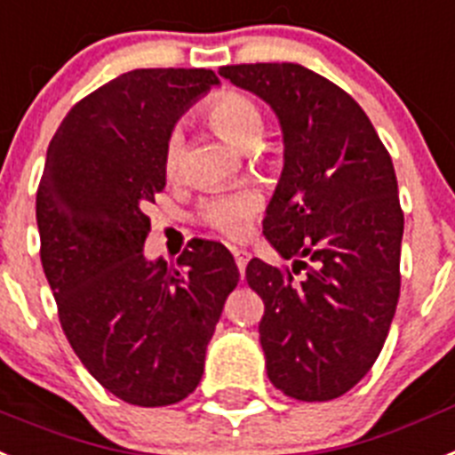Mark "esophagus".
<instances>
[{
	"instance_id": "34e87169",
	"label": "esophagus",
	"mask_w": 455,
	"mask_h": 455,
	"mask_svg": "<svg viewBox=\"0 0 455 455\" xmlns=\"http://www.w3.org/2000/svg\"><path fill=\"white\" fill-rule=\"evenodd\" d=\"M234 259H235V266H238L240 275H245V268H247V261H250V251L247 250H240V247H234Z\"/></svg>"
}]
</instances>
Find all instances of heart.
Listing matches in <instances>:
<instances>
[{"mask_svg":"<svg viewBox=\"0 0 455 455\" xmlns=\"http://www.w3.org/2000/svg\"><path fill=\"white\" fill-rule=\"evenodd\" d=\"M205 117L212 124L221 139L234 143L235 148H254L263 136V116L259 106L250 97L240 92L227 90L220 92L205 104ZM182 162V133L175 129L169 133L166 145H164V171L169 175L178 173ZM261 208V196L251 189H240V192L220 194L210 198L201 210V217L208 227H212L220 234L228 238H240L247 234L251 217Z\"/></svg>","mask_w":455,"mask_h":455,"instance_id":"b5f03b06","label":"heart"}]
</instances>
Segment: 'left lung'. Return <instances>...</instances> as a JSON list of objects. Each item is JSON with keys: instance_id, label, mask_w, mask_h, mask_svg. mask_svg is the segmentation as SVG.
<instances>
[{"instance_id": "1", "label": "left lung", "mask_w": 455, "mask_h": 455, "mask_svg": "<svg viewBox=\"0 0 455 455\" xmlns=\"http://www.w3.org/2000/svg\"><path fill=\"white\" fill-rule=\"evenodd\" d=\"M220 76L261 97L284 139L263 234L296 261L282 270L251 259L245 270L266 305V370L289 398H339L368 375L398 305L404 217L391 155L363 108L310 68L235 64Z\"/></svg>"}]
</instances>
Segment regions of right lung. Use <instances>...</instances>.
<instances>
[{
    "instance_id": "add662e5",
    "label": "right lung",
    "mask_w": 455,
    "mask_h": 455,
    "mask_svg": "<svg viewBox=\"0 0 455 455\" xmlns=\"http://www.w3.org/2000/svg\"><path fill=\"white\" fill-rule=\"evenodd\" d=\"M220 78L210 68H133L68 110L36 192L41 263L60 323L94 379L139 407L180 403L240 280L231 251L192 240L148 261L145 205L166 187L164 145Z\"/></svg>"
}]
</instances>
